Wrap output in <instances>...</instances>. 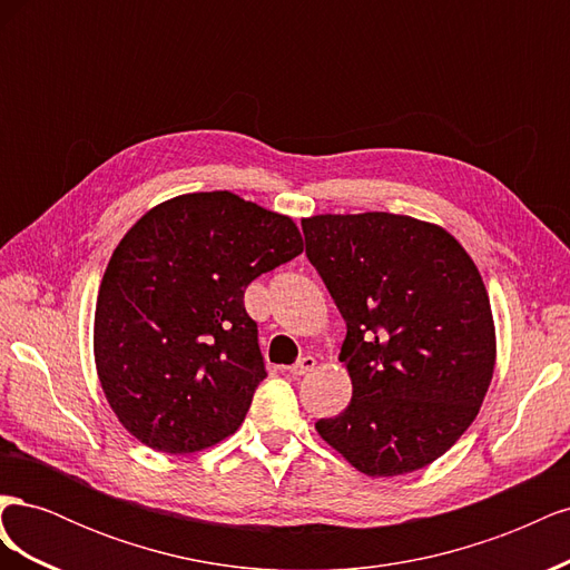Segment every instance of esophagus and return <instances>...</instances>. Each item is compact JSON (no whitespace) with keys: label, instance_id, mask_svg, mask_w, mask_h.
Returning <instances> with one entry per match:
<instances>
[{"label":"esophagus","instance_id":"esophagus-1","mask_svg":"<svg viewBox=\"0 0 570 570\" xmlns=\"http://www.w3.org/2000/svg\"><path fill=\"white\" fill-rule=\"evenodd\" d=\"M316 368V358L314 356H302L295 366H289L292 375H306Z\"/></svg>","mask_w":570,"mask_h":570}]
</instances>
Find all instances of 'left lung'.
<instances>
[{
	"mask_svg": "<svg viewBox=\"0 0 570 570\" xmlns=\"http://www.w3.org/2000/svg\"><path fill=\"white\" fill-rule=\"evenodd\" d=\"M306 256L347 323L352 402L318 435L371 478L419 471L475 421L497 337L485 283L456 237L411 216L302 220Z\"/></svg>",
	"mask_w": 570,
	"mask_h": 570,
	"instance_id": "8db88e82",
	"label": "left lung"
}]
</instances>
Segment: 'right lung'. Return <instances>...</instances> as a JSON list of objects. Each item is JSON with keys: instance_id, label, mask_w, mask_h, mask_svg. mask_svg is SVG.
<instances>
[{"instance_id": "right-lung-1", "label": "right lung", "mask_w": 570, "mask_h": 570, "mask_svg": "<svg viewBox=\"0 0 570 570\" xmlns=\"http://www.w3.org/2000/svg\"><path fill=\"white\" fill-rule=\"evenodd\" d=\"M304 252L295 220L228 189L161 202L114 249L95 308V364L111 411L166 454L243 425L266 377L245 289Z\"/></svg>"}]
</instances>
